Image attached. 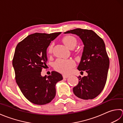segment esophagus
I'll list each match as a JSON object with an SVG mask.
<instances>
[{"instance_id": "1", "label": "esophagus", "mask_w": 123, "mask_h": 123, "mask_svg": "<svg viewBox=\"0 0 123 123\" xmlns=\"http://www.w3.org/2000/svg\"><path fill=\"white\" fill-rule=\"evenodd\" d=\"M62 76H63V78L67 79V77H69V75H62Z\"/></svg>"}]
</instances>
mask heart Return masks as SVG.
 I'll use <instances>...</instances> for the list:
<instances>
[{"label":"heart","mask_w":123,"mask_h":123,"mask_svg":"<svg viewBox=\"0 0 123 123\" xmlns=\"http://www.w3.org/2000/svg\"><path fill=\"white\" fill-rule=\"evenodd\" d=\"M62 41L68 48L70 49H73L75 47L77 41L75 37L72 36H65L62 39ZM53 45L51 44L48 48V52L51 54L52 50ZM75 65V62L71 59H58L54 62V67L56 71L61 72L64 74H68Z\"/></svg>","instance_id":"b5f03b06"}]
</instances>
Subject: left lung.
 <instances>
[{
  "instance_id": "1",
  "label": "left lung",
  "mask_w": 123,
  "mask_h": 123,
  "mask_svg": "<svg viewBox=\"0 0 123 123\" xmlns=\"http://www.w3.org/2000/svg\"><path fill=\"white\" fill-rule=\"evenodd\" d=\"M64 33L76 34L84 45L77 69L81 72L85 71L88 75L78 76L79 83L73 91L79 98L93 99L101 93L107 81L109 59L104 41L91 30L75 29Z\"/></svg>"
}]
</instances>
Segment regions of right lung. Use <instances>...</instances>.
<instances>
[{
  "label": "right lung",
  "mask_w": 123,
  "mask_h": 123,
  "mask_svg": "<svg viewBox=\"0 0 123 123\" xmlns=\"http://www.w3.org/2000/svg\"><path fill=\"white\" fill-rule=\"evenodd\" d=\"M61 33L30 34L16 47L12 59L16 82L24 97L34 104L51 102L56 96V84L62 80V75L55 71L48 76L41 75L47 65V48Z\"/></svg>",
  "instance_id": "obj_1"
}]
</instances>
